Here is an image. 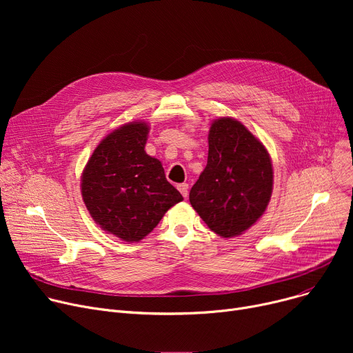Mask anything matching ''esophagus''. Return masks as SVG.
<instances>
[{
  "label": "esophagus",
  "mask_w": 353,
  "mask_h": 353,
  "mask_svg": "<svg viewBox=\"0 0 353 353\" xmlns=\"http://www.w3.org/2000/svg\"><path fill=\"white\" fill-rule=\"evenodd\" d=\"M177 189L183 194V197H188V194H189V184L188 183L177 184Z\"/></svg>",
  "instance_id": "34e87169"
}]
</instances>
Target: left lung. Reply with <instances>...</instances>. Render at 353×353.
Segmentation results:
<instances>
[{
  "instance_id": "left-lung-1",
  "label": "left lung",
  "mask_w": 353,
  "mask_h": 353,
  "mask_svg": "<svg viewBox=\"0 0 353 353\" xmlns=\"http://www.w3.org/2000/svg\"><path fill=\"white\" fill-rule=\"evenodd\" d=\"M269 153L234 119L216 120L209 132L206 169L190 190L193 209L214 233L232 237L261 217L272 196Z\"/></svg>"
}]
</instances>
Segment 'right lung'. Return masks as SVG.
<instances>
[{"label": "right lung", "instance_id": "1", "mask_svg": "<svg viewBox=\"0 0 353 353\" xmlns=\"http://www.w3.org/2000/svg\"><path fill=\"white\" fill-rule=\"evenodd\" d=\"M148 125L128 123L91 154L81 177L85 206L105 232L139 242L183 196L167 181L161 163L144 152Z\"/></svg>", "mask_w": 353, "mask_h": 353}]
</instances>
